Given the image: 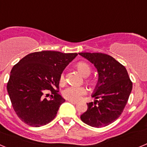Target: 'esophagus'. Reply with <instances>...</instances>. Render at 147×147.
<instances>
[{
	"label": "esophagus",
	"instance_id": "1",
	"mask_svg": "<svg viewBox=\"0 0 147 147\" xmlns=\"http://www.w3.org/2000/svg\"><path fill=\"white\" fill-rule=\"evenodd\" d=\"M68 102L71 104H74V105H76L77 102H75V101H72V100H68Z\"/></svg>",
	"mask_w": 147,
	"mask_h": 147
}]
</instances>
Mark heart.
I'll return each mask as SVG.
<instances>
[{
  "mask_svg": "<svg viewBox=\"0 0 147 147\" xmlns=\"http://www.w3.org/2000/svg\"><path fill=\"white\" fill-rule=\"evenodd\" d=\"M76 67L78 71L81 73L84 76H89L91 69L89 65L85 62H79L76 64ZM65 80V73L62 72L59 76V82L63 84ZM88 84L90 85H93V82L91 80H87ZM87 90L84 87H76V86H68L62 91V96L65 98L72 101H78L81 98V97L86 94Z\"/></svg>",
  "mask_w": 147,
  "mask_h": 147,
  "instance_id": "1",
  "label": "heart"
}]
</instances>
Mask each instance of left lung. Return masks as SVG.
Listing matches in <instances>:
<instances>
[{"mask_svg":"<svg viewBox=\"0 0 147 147\" xmlns=\"http://www.w3.org/2000/svg\"><path fill=\"white\" fill-rule=\"evenodd\" d=\"M97 68L98 82L96 93L97 99L89 102L81 120L93 127H106L115 121L123 113L132 88L127 69L111 56L102 53H80Z\"/></svg>","mask_w":147,"mask_h":147,"instance_id":"8db88e82","label":"left lung"}]
</instances>
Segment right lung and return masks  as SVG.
<instances>
[{"label": "right lung", "instance_id": "1", "mask_svg": "<svg viewBox=\"0 0 147 147\" xmlns=\"http://www.w3.org/2000/svg\"><path fill=\"white\" fill-rule=\"evenodd\" d=\"M76 53L42 51L31 53L14 65L7 83L13 109L31 127L49 124L65 102L59 93V76ZM51 91L50 99L46 93Z\"/></svg>", "mask_w": 147, "mask_h": 147}]
</instances>
